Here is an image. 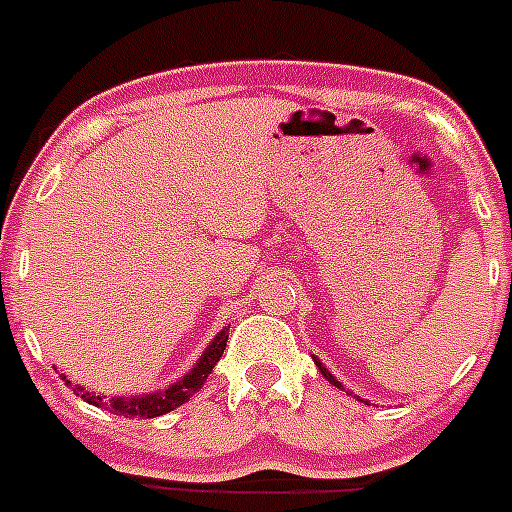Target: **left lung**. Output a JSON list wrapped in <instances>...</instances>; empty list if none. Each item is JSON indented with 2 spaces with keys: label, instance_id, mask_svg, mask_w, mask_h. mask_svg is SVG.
<instances>
[{
  "label": "left lung",
  "instance_id": "left-lung-1",
  "mask_svg": "<svg viewBox=\"0 0 512 512\" xmlns=\"http://www.w3.org/2000/svg\"><path fill=\"white\" fill-rule=\"evenodd\" d=\"M315 364H318L320 374H323V377H325V379H328V382H330V384H336V387H341V390H343V384H341V382H338V379H336V377H333V374H330V372H328V369H325V366H323V364H320V361H318V359H315ZM361 402H364V400H361Z\"/></svg>",
  "mask_w": 512,
  "mask_h": 512
}]
</instances>
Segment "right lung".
Returning <instances> with one entry per match:
<instances>
[{
    "label": "right lung",
    "mask_w": 512,
    "mask_h": 512,
    "mask_svg": "<svg viewBox=\"0 0 512 512\" xmlns=\"http://www.w3.org/2000/svg\"><path fill=\"white\" fill-rule=\"evenodd\" d=\"M225 343H228V328H223L220 333H217L215 341L205 348V354H202L200 361L194 364L192 372L184 374L179 382H174L171 387H166V390L151 392V395L112 397V400H107V397L97 395V392L84 390V387H79V384L71 387V379L63 377V382L69 384L76 395H81V400L84 402L97 405V408H107L110 413L122 415V418H158V415L171 413V410H176L179 405L189 402V397H192L194 392H200L202 387H205V379L210 377L215 364L220 361V356H223Z\"/></svg>",
    "instance_id": "obj_1"
}]
</instances>
